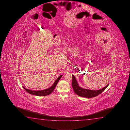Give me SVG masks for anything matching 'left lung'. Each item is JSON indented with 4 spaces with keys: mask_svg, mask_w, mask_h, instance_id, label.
Instances as JSON below:
<instances>
[{
    "mask_svg": "<svg viewBox=\"0 0 130 130\" xmlns=\"http://www.w3.org/2000/svg\"><path fill=\"white\" fill-rule=\"evenodd\" d=\"M72 86L74 92H75V94H77V95L86 98H92L98 96V95L103 92L109 85V84H108L103 88L97 90H92L88 89H84L79 86L76 79H75V77L73 75H72Z\"/></svg>",
    "mask_w": 130,
    "mask_h": 130,
    "instance_id": "1",
    "label": "left lung"
}]
</instances>
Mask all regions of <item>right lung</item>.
I'll list each match as a JSON object with an SVG mask.
<instances>
[{"mask_svg":"<svg viewBox=\"0 0 130 130\" xmlns=\"http://www.w3.org/2000/svg\"><path fill=\"white\" fill-rule=\"evenodd\" d=\"M62 75H61L55 81V83L53 84V85L50 87L48 89L42 90L34 91L31 90L29 89H26L23 86V88L25 89L26 92L29 93V94L38 96H45L49 95V94H51V92H53V90L55 89V87L56 86L57 83H58V81L59 80L60 78L62 76Z\"/></svg>","mask_w":130,"mask_h":130,"instance_id":"obj_1","label":"right lung"}]
</instances>
